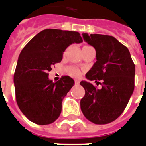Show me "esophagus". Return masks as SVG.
Returning <instances> with one entry per match:
<instances>
[{
  "mask_svg": "<svg viewBox=\"0 0 146 146\" xmlns=\"http://www.w3.org/2000/svg\"><path fill=\"white\" fill-rule=\"evenodd\" d=\"M75 84L76 85H79V80H78V79H75Z\"/></svg>",
  "mask_w": 146,
  "mask_h": 146,
  "instance_id": "esophagus-1",
  "label": "esophagus"
}]
</instances>
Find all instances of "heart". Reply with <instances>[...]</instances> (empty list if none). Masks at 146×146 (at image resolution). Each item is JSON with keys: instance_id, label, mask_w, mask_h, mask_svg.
Instances as JSON below:
<instances>
[{"instance_id": "heart-1", "label": "heart", "mask_w": 146, "mask_h": 146, "mask_svg": "<svg viewBox=\"0 0 146 146\" xmlns=\"http://www.w3.org/2000/svg\"><path fill=\"white\" fill-rule=\"evenodd\" d=\"M67 72H68V73H69L70 75L72 76H74V77L79 76L81 74L80 70L76 67H68V69H67Z\"/></svg>"}]
</instances>
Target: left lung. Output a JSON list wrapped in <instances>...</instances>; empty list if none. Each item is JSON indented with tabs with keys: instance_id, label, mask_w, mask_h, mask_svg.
Instances as JSON below:
<instances>
[{
	"instance_id": "8db88e82",
	"label": "left lung",
	"mask_w": 146,
	"mask_h": 146,
	"mask_svg": "<svg viewBox=\"0 0 146 146\" xmlns=\"http://www.w3.org/2000/svg\"><path fill=\"white\" fill-rule=\"evenodd\" d=\"M82 37L95 48L97 60L85 77L101 88L82 81L85 94L80 107L88 120L106 124L117 119L128 104L134 90L135 64L128 48L113 36L83 33Z\"/></svg>"
}]
</instances>
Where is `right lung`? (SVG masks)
Segmentation results:
<instances>
[{"label": "right lung", "mask_w": 146, "mask_h": 146, "mask_svg": "<svg viewBox=\"0 0 146 146\" xmlns=\"http://www.w3.org/2000/svg\"><path fill=\"white\" fill-rule=\"evenodd\" d=\"M82 42L79 32L45 29L24 47L18 59L14 85L18 106L31 121L46 125L60 116L62 100L74 80L65 76L53 82L48 73L52 65L61 62L70 45Z\"/></svg>", "instance_id": "right-lung-1"}]
</instances>
